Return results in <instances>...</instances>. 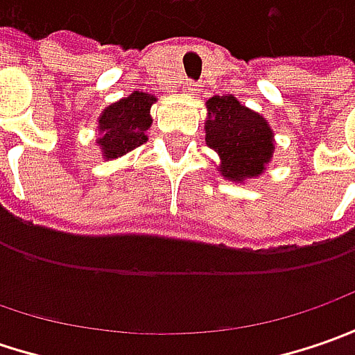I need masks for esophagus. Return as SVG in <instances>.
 I'll list each match as a JSON object with an SVG mask.
<instances>
[{"label":"esophagus","mask_w":355,"mask_h":355,"mask_svg":"<svg viewBox=\"0 0 355 355\" xmlns=\"http://www.w3.org/2000/svg\"><path fill=\"white\" fill-rule=\"evenodd\" d=\"M196 87H198V85H196V83H191V80H185V85H184V92H187V94H193V92H196Z\"/></svg>","instance_id":"esophagus-1"}]
</instances>
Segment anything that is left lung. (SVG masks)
I'll return each instance as SVG.
<instances>
[{
    "label": "left lung",
    "instance_id": "8db88e82",
    "mask_svg": "<svg viewBox=\"0 0 355 355\" xmlns=\"http://www.w3.org/2000/svg\"><path fill=\"white\" fill-rule=\"evenodd\" d=\"M205 142L221 157L217 170L231 182L257 178L275 152L272 130L265 118L243 106L233 94L207 101Z\"/></svg>",
    "mask_w": 355,
    "mask_h": 355
}]
</instances>
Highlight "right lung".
I'll return each instance as SVG.
<instances>
[{
	"label": "right lung",
	"instance_id": "obj_1",
	"mask_svg": "<svg viewBox=\"0 0 355 355\" xmlns=\"http://www.w3.org/2000/svg\"><path fill=\"white\" fill-rule=\"evenodd\" d=\"M154 103L156 96L134 90L130 96L104 108L98 118L101 138L96 144L106 159L124 156L148 140L146 130L152 126L150 108Z\"/></svg>",
	"mask_w": 355,
	"mask_h": 355
}]
</instances>
